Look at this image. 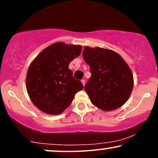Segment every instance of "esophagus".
Returning a JSON list of instances; mask_svg holds the SVG:
<instances>
[{
    "label": "esophagus",
    "instance_id": "obj_1",
    "mask_svg": "<svg viewBox=\"0 0 158 158\" xmlns=\"http://www.w3.org/2000/svg\"><path fill=\"white\" fill-rule=\"evenodd\" d=\"M81 83H82L83 86H85V79H81Z\"/></svg>",
    "mask_w": 158,
    "mask_h": 158
}]
</instances>
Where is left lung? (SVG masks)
<instances>
[{
  "mask_svg": "<svg viewBox=\"0 0 158 158\" xmlns=\"http://www.w3.org/2000/svg\"><path fill=\"white\" fill-rule=\"evenodd\" d=\"M82 56L91 73L85 90L92 104L105 111L123 106L134 86L133 74L124 59L114 50L90 47H85Z\"/></svg>",
  "mask_w": 158,
  "mask_h": 158,
  "instance_id": "left-lung-1",
  "label": "left lung"
}]
</instances>
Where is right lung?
Instances as JSON below:
<instances>
[{
  "mask_svg": "<svg viewBox=\"0 0 158 158\" xmlns=\"http://www.w3.org/2000/svg\"><path fill=\"white\" fill-rule=\"evenodd\" d=\"M81 45L54 43L42 50L32 61L26 77L29 97L41 111L58 115L68 108L75 94L83 89L68 68L80 55Z\"/></svg>",
  "mask_w": 158,
  "mask_h": 158,
  "instance_id": "right-lung-1",
  "label": "right lung"
}]
</instances>
